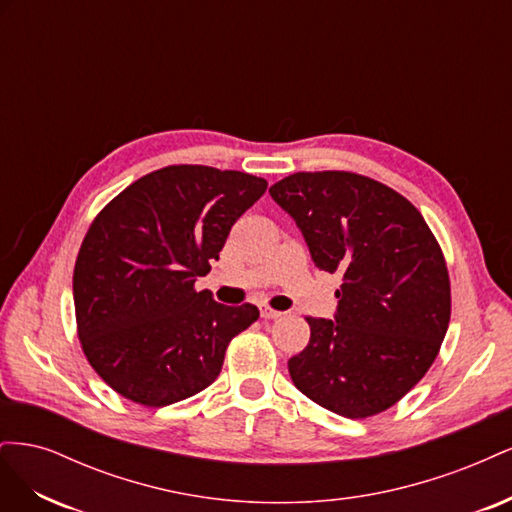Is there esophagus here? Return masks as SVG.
<instances>
[{"label": "esophagus", "instance_id": "obj_1", "mask_svg": "<svg viewBox=\"0 0 512 512\" xmlns=\"http://www.w3.org/2000/svg\"><path fill=\"white\" fill-rule=\"evenodd\" d=\"M280 316H282V312H277V309H273L269 305H260V318L262 320H275V318H280Z\"/></svg>", "mask_w": 512, "mask_h": 512}]
</instances>
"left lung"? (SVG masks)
Instances as JSON below:
<instances>
[{"mask_svg":"<svg viewBox=\"0 0 512 512\" xmlns=\"http://www.w3.org/2000/svg\"><path fill=\"white\" fill-rule=\"evenodd\" d=\"M269 194L316 267L344 275L335 320L305 318L309 344L288 361L294 386L346 418L389 410L436 361L451 320L440 243L408 198L348 170L294 173Z\"/></svg>","mask_w":512,"mask_h":512,"instance_id":"1","label":"left lung"}]
</instances>
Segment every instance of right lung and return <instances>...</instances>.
I'll list each match as a JSON object with an SVG mask.
<instances>
[{"instance_id":"1","label":"right lung","mask_w":512,"mask_h":512,"mask_svg":"<svg viewBox=\"0 0 512 512\" xmlns=\"http://www.w3.org/2000/svg\"><path fill=\"white\" fill-rule=\"evenodd\" d=\"M265 190V179L239 170L164 166L96 215L74 265L76 333L115 393L162 408L220 376L230 339L260 312L215 303L194 282Z\"/></svg>"}]
</instances>
